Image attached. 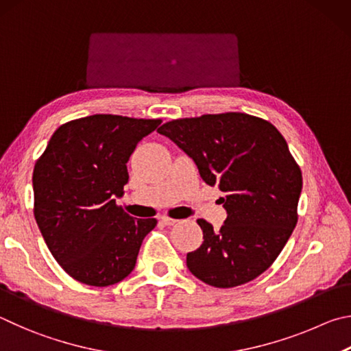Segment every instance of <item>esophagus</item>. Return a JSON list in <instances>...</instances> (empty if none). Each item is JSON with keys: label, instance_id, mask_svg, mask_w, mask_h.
I'll use <instances>...</instances> for the list:
<instances>
[{"label": "esophagus", "instance_id": "obj_1", "mask_svg": "<svg viewBox=\"0 0 351 351\" xmlns=\"http://www.w3.org/2000/svg\"><path fill=\"white\" fill-rule=\"evenodd\" d=\"M160 222H162L163 225H168V226H171V225H174L177 220L176 219H171V217H168V216H162L160 217Z\"/></svg>", "mask_w": 351, "mask_h": 351}]
</instances>
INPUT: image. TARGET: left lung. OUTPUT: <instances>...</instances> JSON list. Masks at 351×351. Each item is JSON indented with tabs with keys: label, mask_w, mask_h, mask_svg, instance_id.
Masks as SVG:
<instances>
[{
	"label": "left lung",
	"mask_w": 351,
	"mask_h": 351,
	"mask_svg": "<svg viewBox=\"0 0 351 351\" xmlns=\"http://www.w3.org/2000/svg\"><path fill=\"white\" fill-rule=\"evenodd\" d=\"M166 135L217 186L226 210L220 231L199 219L200 247L186 254L195 278L216 288L256 279L273 265L298 223L302 172L271 123L242 112L206 114L165 123Z\"/></svg>",
	"instance_id": "8db88e82"
}]
</instances>
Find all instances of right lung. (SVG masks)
Returning a JSON list of instances; mask_svg holds the SVG:
<instances>
[{
  "mask_svg": "<svg viewBox=\"0 0 351 351\" xmlns=\"http://www.w3.org/2000/svg\"><path fill=\"white\" fill-rule=\"evenodd\" d=\"M160 119L95 114L61 125L36 160L34 216L49 251L64 271L92 287L131 274L156 219H134L115 204L126 163Z\"/></svg>",
  "mask_w": 351,
  "mask_h": 351,
  "instance_id": "obj_1",
  "label": "right lung"
}]
</instances>
